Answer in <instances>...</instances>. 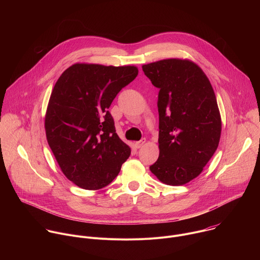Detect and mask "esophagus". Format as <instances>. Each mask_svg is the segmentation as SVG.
Returning <instances> with one entry per match:
<instances>
[{"mask_svg": "<svg viewBox=\"0 0 260 260\" xmlns=\"http://www.w3.org/2000/svg\"><path fill=\"white\" fill-rule=\"evenodd\" d=\"M145 142H146V139H142V140H140V141H138V142H136V147L137 148H141V147H143L144 146V144H145Z\"/></svg>", "mask_w": 260, "mask_h": 260, "instance_id": "obj_1", "label": "esophagus"}]
</instances>
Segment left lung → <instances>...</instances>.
I'll list each match as a JSON object with an SVG mask.
<instances>
[{
    "instance_id": "left-lung-1",
    "label": "left lung",
    "mask_w": 260,
    "mask_h": 260,
    "mask_svg": "<svg viewBox=\"0 0 260 260\" xmlns=\"http://www.w3.org/2000/svg\"><path fill=\"white\" fill-rule=\"evenodd\" d=\"M142 69L159 88V156L150 171L165 184H186L202 173L219 144L221 117L213 87L188 59H162Z\"/></svg>"
}]
</instances>
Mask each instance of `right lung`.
<instances>
[{
  "instance_id": "right-lung-1",
  "label": "right lung",
  "mask_w": 260,
  "mask_h": 260,
  "mask_svg": "<svg viewBox=\"0 0 260 260\" xmlns=\"http://www.w3.org/2000/svg\"><path fill=\"white\" fill-rule=\"evenodd\" d=\"M138 72L134 66L75 63L53 87L45 116L47 142L64 176L83 189L107 186L131 155L109 107Z\"/></svg>"
}]
</instances>
